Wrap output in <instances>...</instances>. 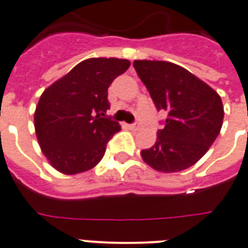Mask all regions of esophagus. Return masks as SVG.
<instances>
[{"mask_svg":"<svg viewBox=\"0 0 248 248\" xmlns=\"http://www.w3.org/2000/svg\"><path fill=\"white\" fill-rule=\"evenodd\" d=\"M142 127L140 124H127V129L129 130H139Z\"/></svg>","mask_w":248,"mask_h":248,"instance_id":"1","label":"esophagus"}]
</instances>
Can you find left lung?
Segmentation results:
<instances>
[{
	"instance_id": "8db88e82",
	"label": "left lung",
	"mask_w": 248,
	"mask_h": 248,
	"mask_svg": "<svg viewBox=\"0 0 248 248\" xmlns=\"http://www.w3.org/2000/svg\"><path fill=\"white\" fill-rule=\"evenodd\" d=\"M157 110L167 111L155 144L140 151L157 172H180L206 154L221 131L223 105L217 92L185 68L160 60H134Z\"/></svg>"
}]
</instances>
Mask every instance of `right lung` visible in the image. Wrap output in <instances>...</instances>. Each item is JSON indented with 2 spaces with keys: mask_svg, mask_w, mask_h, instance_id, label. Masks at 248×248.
Returning a JSON list of instances; mask_svg holds the SVG:
<instances>
[{
  "mask_svg": "<svg viewBox=\"0 0 248 248\" xmlns=\"http://www.w3.org/2000/svg\"><path fill=\"white\" fill-rule=\"evenodd\" d=\"M129 67L127 59H87L42 93L34 113L36 139L60 173H81L101 161L108 140L121 130L106 117L108 88Z\"/></svg>",
  "mask_w": 248,
  "mask_h": 248,
  "instance_id": "1",
  "label": "right lung"
}]
</instances>
